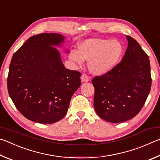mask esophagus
<instances>
[{"label": "esophagus", "mask_w": 160, "mask_h": 160, "mask_svg": "<svg viewBox=\"0 0 160 160\" xmlns=\"http://www.w3.org/2000/svg\"><path fill=\"white\" fill-rule=\"evenodd\" d=\"M81 79H82V82H87L89 81V77L87 74H83L81 77Z\"/></svg>", "instance_id": "34e87169"}]
</instances>
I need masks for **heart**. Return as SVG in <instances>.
<instances>
[{
    "instance_id": "heart-1",
    "label": "heart",
    "mask_w": 160,
    "mask_h": 160,
    "mask_svg": "<svg viewBox=\"0 0 160 160\" xmlns=\"http://www.w3.org/2000/svg\"><path fill=\"white\" fill-rule=\"evenodd\" d=\"M122 52V46L116 40L92 38L78 45V50H72L70 58L82 65L84 60L90 62L91 71L96 74H103L113 68Z\"/></svg>"
}]
</instances>
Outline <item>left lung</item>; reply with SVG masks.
I'll return each mask as SVG.
<instances>
[{"instance_id": "obj_1", "label": "left lung", "mask_w": 160, "mask_h": 160, "mask_svg": "<svg viewBox=\"0 0 160 160\" xmlns=\"http://www.w3.org/2000/svg\"><path fill=\"white\" fill-rule=\"evenodd\" d=\"M127 38L128 47L122 61L92 79L95 110L112 123L126 122L138 114L152 83L148 55L135 39L129 36Z\"/></svg>"}]
</instances>
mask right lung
I'll list each match as a JSON object with an SVG mask.
<instances>
[{
  "mask_svg": "<svg viewBox=\"0 0 160 160\" xmlns=\"http://www.w3.org/2000/svg\"><path fill=\"white\" fill-rule=\"evenodd\" d=\"M58 33L28 38L12 56L7 84L9 96L22 115L41 124H52L66 115L82 74L66 69L54 47L63 41Z\"/></svg>",
  "mask_w": 160,
  "mask_h": 160,
  "instance_id": "1",
  "label": "right lung"
}]
</instances>
